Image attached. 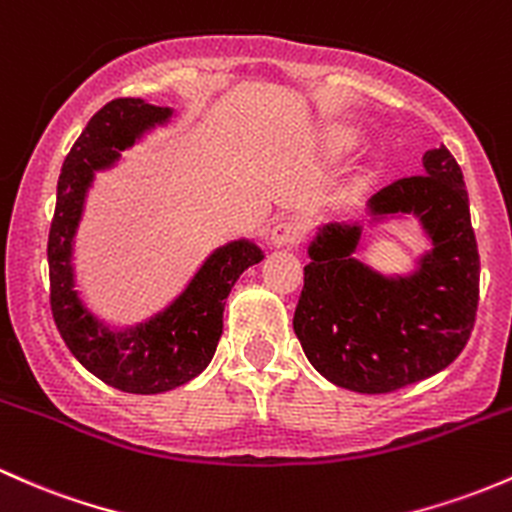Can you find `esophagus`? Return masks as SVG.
Listing matches in <instances>:
<instances>
[{"instance_id":"esophagus-1","label":"esophagus","mask_w":512,"mask_h":512,"mask_svg":"<svg viewBox=\"0 0 512 512\" xmlns=\"http://www.w3.org/2000/svg\"><path fill=\"white\" fill-rule=\"evenodd\" d=\"M271 246H276V249H285V246H293L298 244L300 239V227L298 222H293V219H280L271 227Z\"/></svg>"}]
</instances>
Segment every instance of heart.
Instances as JSON below:
<instances>
[{
	"instance_id": "b5f03b06",
	"label": "heart",
	"mask_w": 512,
	"mask_h": 512,
	"mask_svg": "<svg viewBox=\"0 0 512 512\" xmlns=\"http://www.w3.org/2000/svg\"><path fill=\"white\" fill-rule=\"evenodd\" d=\"M322 141H324V148H327V153L339 156V153L354 148L356 141H359V136H356L351 129H344V126H329V129H324Z\"/></svg>"
}]
</instances>
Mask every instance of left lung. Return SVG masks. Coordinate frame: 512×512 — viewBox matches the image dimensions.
I'll list each match as a JSON object with an SVG mask.
<instances>
[{
	"instance_id": "obj_1",
	"label": "left lung",
	"mask_w": 512,
	"mask_h": 512,
	"mask_svg": "<svg viewBox=\"0 0 512 512\" xmlns=\"http://www.w3.org/2000/svg\"><path fill=\"white\" fill-rule=\"evenodd\" d=\"M366 217L371 227L415 219L430 249L410 273L386 276L359 258L361 219L322 224L307 246L293 327L327 381L376 395L430 378L461 354L476 320L481 263L464 175L444 146L422 156V175L378 190Z\"/></svg>"
}]
</instances>
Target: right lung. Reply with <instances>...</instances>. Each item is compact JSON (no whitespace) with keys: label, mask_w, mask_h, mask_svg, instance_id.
Masks as SVG:
<instances>
[{"label":"right lung","mask_w":512,"mask_h":512,"mask_svg":"<svg viewBox=\"0 0 512 512\" xmlns=\"http://www.w3.org/2000/svg\"><path fill=\"white\" fill-rule=\"evenodd\" d=\"M173 114V107H156L139 97L104 104L65 156L48 234L51 310L60 337L100 381L136 395L168 393L205 371L222 337L224 305L234 283L246 268L263 261L254 239L227 241L202 261L178 298L126 327L100 320L75 290V236L97 173L117 168L122 151L156 126H166Z\"/></svg>","instance_id":"obj_1"}]
</instances>
